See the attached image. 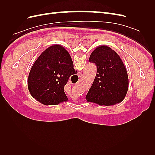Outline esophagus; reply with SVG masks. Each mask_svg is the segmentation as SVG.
<instances>
[{"label": "esophagus", "instance_id": "esophagus-1", "mask_svg": "<svg viewBox=\"0 0 155 155\" xmlns=\"http://www.w3.org/2000/svg\"><path fill=\"white\" fill-rule=\"evenodd\" d=\"M78 77H79V78H81L82 77V74H81V72H78Z\"/></svg>", "mask_w": 155, "mask_h": 155}]
</instances>
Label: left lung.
Masks as SVG:
<instances>
[{"mask_svg":"<svg viewBox=\"0 0 155 155\" xmlns=\"http://www.w3.org/2000/svg\"><path fill=\"white\" fill-rule=\"evenodd\" d=\"M89 61L95 63L97 72L86 96L87 101L100 105H113L122 101L129 87L125 65L115 51L107 46L97 47Z\"/></svg>","mask_w":155,"mask_h":155,"instance_id":"left-lung-1","label":"left lung"}]
</instances>
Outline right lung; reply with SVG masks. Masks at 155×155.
Instances as JSON below:
<instances>
[{
  "label": "right lung",
  "instance_id": "obj_1",
  "mask_svg": "<svg viewBox=\"0 0 155 155\" xmlns=\"http://www.w3.org/2000/svg\"><path fill=\"white\" fill-rule=\"evenodd\" d=\"M78 72L68 51L61 45L46 48L30 70L28 87L31 96L45 105L67 101L64 87L69 78Z\"/></svg>",
  "mask_w": 155,
  "mask_h": 155
}]
</instances>
